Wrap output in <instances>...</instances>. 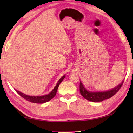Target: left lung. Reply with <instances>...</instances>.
Listing matches in <instances>:
<instances>
[{
  "mask_svg": "<svg viewBox=\"0 0 133 133\" xmlns=\"http://www.w3.org/2000/svg\"><path fill=\"white\" fill-rule=\"evenodd\" d=\"M123 84V81L113 89L104 92H91L85 90L82 83H80V92L82 96L87 100L93 102H102V101L111 98L116 94L121 89Z\"/></svg>",
  "mask_w": 133,
  "mask_h": 133,
  "instance_id": "1",
  "label": "left lung"
}]
</instances>
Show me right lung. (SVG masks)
<instances>
[{
    "label": "right lung",
    "instance_id": "1",
    "mask_svg": "<svg viewBox=\"0 0 133 133\" xmlns=\"http://www.w3.org/2000/svg\"><path fill=\"white\" fill-rule=\"evenodd\" d=\"M64 77H65V76H63V77L60 78L59 80H58V83H57V84H56V85L53 90L51 91L49 94H47V95L42 96H28L26 95V94L22 93L21 92L16 90H15L20 96L22 97L24 99H25L26 100L28 101V102H30L31 103H40V104H41V103H44L49 102V101H50L51 99H52L54 97L56 96L58 87L59 86L60 84L61 83L63 80L64 78Z\"/></svg>",
    "mask_w": 133,
    "mask_h": 133
}]
</instances>
